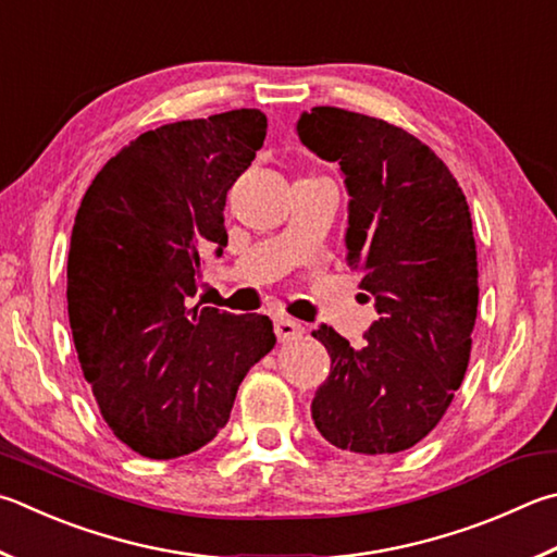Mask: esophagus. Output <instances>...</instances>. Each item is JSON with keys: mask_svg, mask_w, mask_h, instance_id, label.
<instances>
[{"mask_svg": "<svg viewBox=\"0 0 557 557\" xmlns=\"http://www.w3.org/2000/svg\"><path fill=\"white\" fill-rule=\"evenodd\" d=\"M275 333H277L280 343H289V341H297V338L305 336V326L297 323L295 319L280 317V319H275Z\"/></svg>", "mask_w": 557, "mask_h": 557, "instance_id": "34e87169", "label": "esophagus"}]
</instances>
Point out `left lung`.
<instances>
[{
  "label": "left lung",
  "mask_w": 557,
  "mask_h": 557,
  "mask_svg": "<svg viewBox=\"0 0 557 557\" xmlns=\"http://www.w3.org/2000/svg\"><path fill=\"white\" fill-rule=\"evenodd\" d=\"M297 134L346 175L348 265L380 313L360 350L311 331L331 356L311 419L341 450H407L438 426L470 362L480 287L468 199L426 144L382 119L313 107Z\"/></svg>",
  "instance_id": "obj_1"
}]
</instances>
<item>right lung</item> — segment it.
<instances>
[{"label": "right lung", "mask_w": 557, "mask_h": 557, "mask_svg": "<svg viewBox=\"0 0 557 557\" xmlns=\"http://www.w3.org/2000/svg\"><path fill=\"white\" fill-rule=\"evenodd\" d=\"M265 134L260 109L146 131L77 209L67 256L77 360L107 426L144 458L207 446L248 370L275 348L262 313L189 307L209 252L228 244L226 191Z\"/></svg>", "instance_id": "obj_1"}]
</instances>
